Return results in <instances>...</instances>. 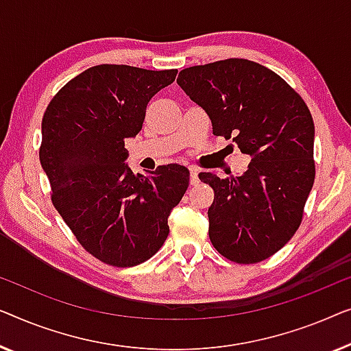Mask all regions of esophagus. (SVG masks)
Here are the masks:
<instances>
[{"label": "esophagus", "mask_w": 351, "mask_h": 351, "mask_svg": "<svg viewBox=\"0 0 351 351\" xmlns=\"http://www.w3.org/2000/svg\"><path fill=\"white\" fill-rule=\"evenodd\" d=\"M189 171H191V180H189L191 184H192V186L199 184V170L194 169V167H191Z\"/></svg>", "instance_id": "obj_1"}]
</instances>
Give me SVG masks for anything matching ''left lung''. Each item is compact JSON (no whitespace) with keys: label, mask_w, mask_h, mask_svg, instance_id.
Segmentation results:
<instances>
[{"label":"left lung","mask_w":351,"mask_h":351,"mask_svg":"<svg viewBox=\"0 0 351 351\" xmlns=\"http://www.w3.org/2000/svg\"><path fill=\"white\" fill-rule=\"evenodd\" d=\"M178 86L211 119L213 133L251 157L245 173L199 178L215 191L210 240L237 264L270 258L302 221L315 181V125L285 79L259 63L227 58L180 71Z\"/></svg>","instance_id":"1"}]
</instances>
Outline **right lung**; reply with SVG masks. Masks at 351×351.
<instances>
[{
  "label": "right lung",
  "mask_w": 351,
  "mask_h": 351,
  "mask_svg": "<svg viewBox=\"0 0 351 351\" xmlns=\"http://www.w3.org/2000/svg\"><path fill=\"white\" fill-rule=\"evenodd\" d=\"M176 70L97 65L65 84L44 112L39 160L52 204L79 243L101 263L133 267L169 237V216L189 186L178 164L133 173L125 140L138 135L146 106Z\"/></svg>",
  "instance_id": "1"
}]
</instances>
